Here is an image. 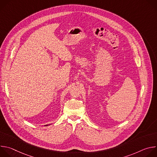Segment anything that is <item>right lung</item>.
Segmentation results:
<instances>
[{
	"mask_svg": "<svg viewBox=\"0 0 157 157\" xmlns=\"http://www.w3.org/2000/svg\"><path fill=\"white\" fill-rule=\"evenodd\" d=\"M48 125H45L44 126H48Z\"/></svg>",
	"mask_w": 157,
	"mask_h": 157,
	"instance_id": "right-lung-1",
	"label": "right lung"
}]
</instances>
